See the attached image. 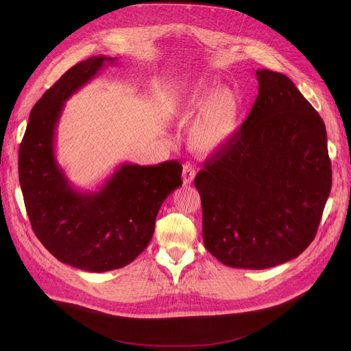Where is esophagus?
<instances>
[{
	"label": "esophagus",
	"mask_w": 351,
	"mask_h": 351,
	"mask_svg": "<svg viewBox=\"0 0 351 351\" xmlns=\"http://www.w3.org/2000/svg\"><path fill=\"white\" fill-rule=\"evenodd\" d=\"M196 177V168L191 164H184L183 165V183L190 184L193 180Z\"/></svg>",
	"instance_id": "34e87169"
}]
</instances>
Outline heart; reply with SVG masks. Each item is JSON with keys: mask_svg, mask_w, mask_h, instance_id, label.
Segmentation results:
<instances>
[{"mask_svg": "<svg viewBox=\"0 0 351 351\" xmlns=\"http://www.w3.org/2000/svg\"><path fill=\"white\" fill-rule=\"evenodd\" d=\"M173 112L180 123H191L189 139L202 154L221 151L232 142L239 129L237 95L217 84L195 78L181 86L173 99Z\"/></svg>", "mask_w": 351, "mask_h": 351, "instance_id": "b5f03b06", "label": "heart"}]
</instances>
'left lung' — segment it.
Returning a JSON list of instances; mask_svg holds the SVG:
<instances>
[{"mask_svg":"<svg viewBox=\"0 0 351 351\" xmlns=\"http://www.w3.org/2000/svg\"><path fill=\"white\" fill-rule=\"evenodd\" d=\"M258 95L232 142L195 178L203 243L229 267L264 270L315 238L331 191L327 130L285 74L257 71Z\"/></svg>","mask_w":351,"mask_h":351,"instance_id":"left-lung-1","label":"left lung"}]
</instances>
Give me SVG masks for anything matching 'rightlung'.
<instances>
[{"instance_id":"add662e5","label":"right lung","mask_w":351,"mask_h":351,"mask_svg":"<svg viewBox=\"0 0 351 351\" xmlns=\"http://www.w3.org/2000/svg\"><path fill=\"white\" fill-rule=\"evenodd\" d=\"M117 58L93 56L68 69L30 112L19 151V180L33 231L72 267L103 273L125 267L148 247L162 202L183 184V167L122 164L97 191L69 183L55 156L64 103Z\"/></svg>"}]
</instances>
